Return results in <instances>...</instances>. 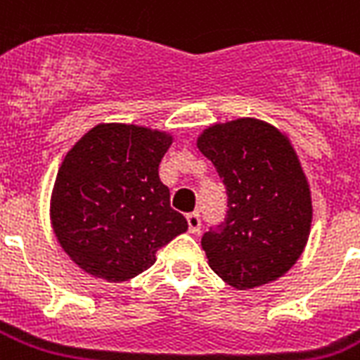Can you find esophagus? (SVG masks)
I'll return each mask as SVG.
<instances>
[{
    "mask_svg": "<svg viewBox=\"0 0 360 360\" xmlns=\"http://www.w3.org/2000/svg\"><path fill=\"white\" fill-rule=\"evenodd\" d=\"M186 222H188V231L191 233H198L200 231V226H202V219L198 213L186 214Z\"/></svg>",
    "mask_w": 360,
    "mask_h": 360,
    "instance_id": "obj_1",
    "label": "esophagus"
}]
</instances>
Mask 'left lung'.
Returning a JSON list of instances; mask_svg holds the SVG:
<instances>
[{
    "instance_id": "1",
    "label": "left lung",
    "mask_w": 360,
    "mask_h": 360,
    "mask_svg": "<svg viewBox=\"0 0 360 360\" xmlns=\"http://www.w3.org/2000/svg\"><path fill=\"white\" fill-rule=\"evenodd\" d=\"M198 149L214 164L228 194L224 222L202 237L209 267L237 290L288 273L312 224L310 186L288 136L243 117L203 130Z\"/></svg>"
}]
</instances>
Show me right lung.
Returning <instances> with one entry per match:
<instances>
[{
	"instance_id": "obj_1",
	"label": "right lung",
	"mask_w": 360,
	"mask_h": 360,
	"mask_svg": "<svg viewBox=\"0 0 360 360\" xmlns=\"http://www.w3.org/2000/svg\"><path fill=\"white\" fill-rule=\"evenodd\" d=\"M169 146L172 136L160 130L106 123L67 153L50 219L59 245L86 273L108 282L134 278L155 263L158 248L188 230L158 177Z\"/></svg>"
}]
</instances>
